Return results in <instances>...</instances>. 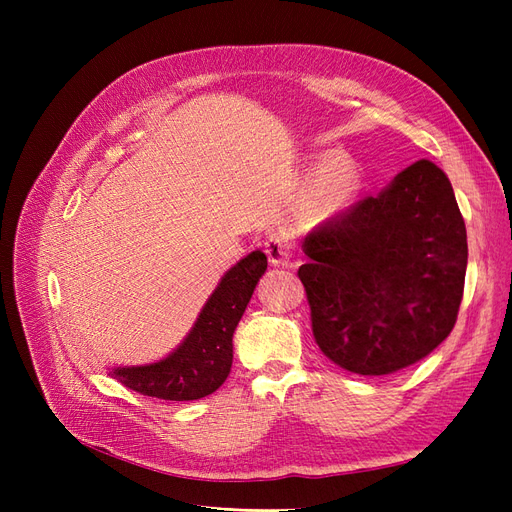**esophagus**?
Returning <instances> with one entry per match:
<instances>
[{
	"instance_id": "34e87169",
	"label": "esophagus",
	"mask_w": 512,
	"mask_h": 512,
	"mask_svg": "<svg viewBox=\"0 0 512 512\" xmlns=\"http://www.w3.org/2000/svg\"><path fill=\"white\" fill-rule=\"evenodd\" d=\"M265 252L271 265H288L290 262V250H288V241L282 235H271L265 241Z\"/></svg>"
}]
</instances>
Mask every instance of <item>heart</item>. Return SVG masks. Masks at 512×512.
<instances>
[{
  "label": "heart",
  "mask_w": 512,
  "mask_h": 512,
  "mask_svg": "<svg viewBox=\"0 0 512 512\" xmlns=\"http://www.w3.org/2000/svg\"><path fill=\"white\" fill-rule=\"evenodd\" d=\"M359 170L354 162L331 153L318 166V175L312 188V207L322 218L342 213L350 207L359 192Z\"/></svg>",
  "instance_id": "obj_1"
}]
</instances>
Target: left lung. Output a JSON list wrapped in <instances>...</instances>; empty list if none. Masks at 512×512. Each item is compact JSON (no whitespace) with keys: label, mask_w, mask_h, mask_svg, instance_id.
<instances>
[{"label":"left lung","mask_w":512,"mask_h":512,"mask_svg":"<svg viewBox=\"0 0 512 512\" xmlns=\"http://www.w3.org/2000/svg\"><path fill=\"white\" fill-rule=\"evenodd\" d=\"M299 267L324 356L359 376L414 365L451 335L468 267L466 222L442 170L418 160L378 196L318 224Z\"/></svg>","instance_id":"left-lung-1"}]
</instances>
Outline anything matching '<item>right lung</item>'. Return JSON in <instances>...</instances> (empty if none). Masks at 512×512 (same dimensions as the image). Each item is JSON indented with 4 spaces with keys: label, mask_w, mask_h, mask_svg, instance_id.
Listing matches in <instances>:
<instances>
[{
    "label": "right lung",
    "mask_w": 512,
    "mask_h": 512,
    "mask_svg": "<svg viewBox=\"0 0 512 512\" xmlns=\"http://www.w3.org/2000/svg\"><path fill=\"white\" fill-rule=\"evenodd\" d=\"M265 271V254H247L222 277L173 354L143 367H117L111 376L136 393L166 401H192L218 391L230 374L232 333Z\"/></svg>",
    "instance_id": "add662e5"
}]
</instances>
